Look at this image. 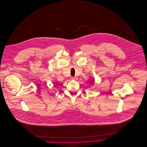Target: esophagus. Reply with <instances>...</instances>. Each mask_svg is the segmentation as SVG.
Returning <instances> with one entry per match:
<instances>
[{
    "label": "esophagus",
    "instance_id": "1",
    "mask_svg": "<svg viewBox=\"0 0 147 147\" xmlns=\"http://www.w3.org/2000/svg\"><path fill=\"white\" fill-rule=\"evenodd\" d=\"M77 78H78L77 77H76V76H74V77H72V78H71V79H72V80H76V79H77Z\"/></svg>",
    "mask_w": 147,
    "mask_h": 147
}]
</instances>
